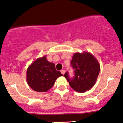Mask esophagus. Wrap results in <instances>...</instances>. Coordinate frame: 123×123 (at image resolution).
<instances>
[{"instance_id":"esophagus-1","label":"esophagus","mask_w":123,"mask_h":123,"mask_svg":"<svg viewBox=\"0 0 123 123\" xmlns=\"http://www.w3.org/2000/svg\"><path fill=\"white\" fill-rule=\"evenodd\" d=\"M61 73L62 74H64V73H65V70H62Z\"/></svg>"}]
</instances>
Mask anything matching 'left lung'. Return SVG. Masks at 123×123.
Here are the masks:
<instances>
[{"label":"left lung","instance_id":"obj_1","mask_svg":"<svg viewBox=\"0 0 123 123\" xmlns=\"http://www.w3.org/2000/svg\"><path fill=\"white\" fill-rule=\"evenodd\" d=\"M71 65L74 70V76L70 79L68 72L64 77L74 91L84 93L89 90L96 82L100 70L98 60L88 52L76 53L72 57Z\"/></svg>","mask_w":123,"mask_h":123}]
</instances>
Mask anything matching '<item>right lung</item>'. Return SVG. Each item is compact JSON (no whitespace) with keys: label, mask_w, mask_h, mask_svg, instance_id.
<instances>
[{"label":"right lung","mask_w":123,"mask_h":123,"mask_svg":"<svg viewBox=\"0 0 123 123\" xmlns=\"http://www.w3.org/2000/svg\"><path fill=\"white\" fill-rule=\"evenodd\" d=\"M63 76L56 70L53 63L47 61L46 56L38 58L27 68L26 80L28 85L37 92H46L53 86L56 80Z\"/></svg>","instance_id":"1"}]
</instances>
